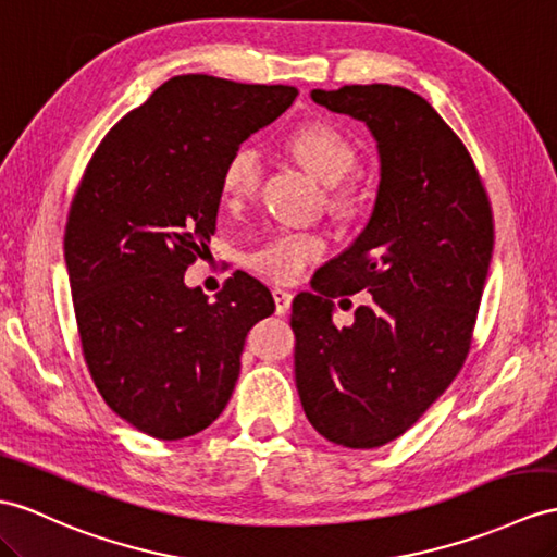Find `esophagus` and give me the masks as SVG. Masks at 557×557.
<instances>
[{"instance_id": "34e87169", "label": "esophagus", "mask_w": 557, "mask_h": 557, "mask_svg": "<svg viewBox=\"0 0 557 557\" xmlns=\"http://www.w3.org/2000/svg\"><path fill=\"white\" fill-rule=\"evenodd\" d=\"M274 302H276V314H286L293 305V293L283 290V288H274Z\"/></svg>"}]
</instances>
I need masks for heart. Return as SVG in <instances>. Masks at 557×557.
Masks as SVG:
<instances>
[{"mask_svg":"<svg viewBox=\"0 0 557 557\" xmlns=\"http://www.w3.org/2000/svg\"><path fill=\"white\" fill-rule=\"evenodd\" d=\"M288 148L297 162L325 188L341 186L357 170L355 146L343 137V132L325 125V122H307V125L297 127L288 137ZM257 182H260V153H257V148H236L222 170L224 200L232 202V206L248 200L255 194ZM345 202V194H335L331 198L333 208H343ZM321 252L323 240L319 236L286 232L271 236L262 246H257L248 255V264L257 274L271 281L288 283L300 276L305 267L311 260H317Z\"/></svg>","mask_w":557,"mask_h":557,"instance_id":"b5f03b06","label":"heart"}]
</instances>
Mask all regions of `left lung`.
<instances>
[{
    "label": "left lung",
    "mask_w": 557,
    "mask_h": 557,
    "mask_svg": "<svg viewBox=\"0 0 557 557\" xmlns=\"http://www.w3.org/2000/svg\"><path fill=\"white\" fill-rule=\"evenodd\" d=\"M369 127L381 182L363 232L293 300L295 385L319 435L375 449L404 435L463 366L494 250L480 174L451 127L392 85L311 89ZM372 293L349 326L332 297Z\"/></svg>",
    "instance_id": "obj_1"
}]
</instances>
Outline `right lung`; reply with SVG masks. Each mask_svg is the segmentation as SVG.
Returning <instances> with one entry per match:
<instances>
[{
    "instance_id": "1",
    "label": "right lung",
    "mask_w": 557,
    "mask_h": 557,
    "mask_svg": "<svg viewBox=\"0 0 557 557\" xmlns=\"http://www.w3.org/2000/svg\"><path fill=\"white\" fill-rule=\"evenodd\" d=\"M297 89L176 75L106 134L67 214L63 252L94 385L158 440L206 430L232 399L252 325L274 314L236 271L210 302L184 274L210 252L222 170Z\"/></svg>"
}]
</instances>
